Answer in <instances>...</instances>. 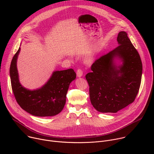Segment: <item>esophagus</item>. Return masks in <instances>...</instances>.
I'll return each mask as SVG.
<instances>
[{"mask_svg":"<svg viewBox=\"0 0 154 154\" xmlns=\"http://www.w3.org/2000/svg\"><path fill=\"white\" fill-rule=\"evenodd\" d=\"M83 75V71L81 69H78L77 70V76L78 77H80Z\"/></svg>","mask_w":154,"mask_h":154,"instance_id":"1","label":"esophagus"}]
</instances>
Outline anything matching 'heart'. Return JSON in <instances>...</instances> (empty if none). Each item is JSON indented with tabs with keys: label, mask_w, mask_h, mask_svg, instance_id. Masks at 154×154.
I'll return each mask as SVG.
<instances>
[{
	"label": "heart",
	"mask_w": 154,
	"mask_h": 154,
	"mask_svg": "<svg viewBox=\"0 0 154 154\" xmlns=\"http://www.w3.org/2000/svg\"><path fill=\"white\" fill-rule=\"evenodd\" d=\"M88 60H89V61H90V60H91V58H88Z\"/></svg>",
	"instance_id": "obj_1"
}]
</instances>
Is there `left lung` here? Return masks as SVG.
I'll return each mask as SVG.
<instances>
[{
    "mask_svg": "<svg viewBox=\"0 0 154 154\" xmlns=\"http://www.w3.org/2000/svg\"><path fill=\"white\" fill-rule=\"evenodd\" d=\"M119 46L97 59L86 79L94 108L102 113H116L134 102L141 82L140 56L125 32L118 33ZM119 57L123 63L117 67L113 60Z\"/></svg>",
    "mask_w": 154,
    "mask_h": 154,
    "instance_id": "left-lung-1",
    "label": "left lung"
}]
</instances>
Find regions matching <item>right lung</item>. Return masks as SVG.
Segmentation results:
<instances>
[{
    "instance_id": "obj_1",
    "label": "right lung",
    "mask_w": 154,
    "mask_h": 154,
    "mask_svg": "<svg viewBox=\"0 0 154 154\" xmlns=\"http://www.w3.org/2000/svg\"><path fill=\"white\" fill-rule=\"evenodd\" d=\"M19 48L11 62L10 74L12 91L19 106L27 113L36 116H52L64 108L71 82L76 78L72 69L55 71L47 83L41 88L30 91L19 81L16 61Z\"/></svg>"
}]
</instances>
